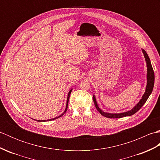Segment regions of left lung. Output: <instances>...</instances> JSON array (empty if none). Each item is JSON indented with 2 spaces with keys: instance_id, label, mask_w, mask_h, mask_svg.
Wrapping results in <instances>:
<instances>
[{
  "instance_id": "8db88e82",
  "label": "left lung",
  "mask_w": 160,
  "mask_h": 160,
  "mask_svg": "<svg viewBox=\"0 0 160 160\" xmlns=\"http://www.w3.org/2000/svg\"><path fill=\"white\" fill-rule=\"evenodd\" d=\"M142 52L144 54V57L145 58V61H146V63H147V86H146V89H145V92L143 94V96H142L140 100L138 102V104L135 105L133 108H131V110L126 112H122V113H107V112H104L99 107V106H98V102L96 101V96L93 95V99L95 106H96L97 110L99 111V113L101 115H102L103 116L108 118H121L126 116H131V115L135 114L136 112H138L140 109L141 107L143 106L144 103L147 102L148 97L150 96V95L151 94L154 87V82H155L154 71H153V69H152L151 60H150V58H149L147 53L145 52V50L142 49Z\"/></svg>"
}]
</instances>
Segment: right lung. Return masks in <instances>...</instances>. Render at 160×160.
Listing matches in <instances>:
<instances>
[{
  "instance_id": "right-lung-1",
  "label": "right lung",
  "mask_w": 160,
  "mask_h": 160,
  "mask_svg": "<svg viewBox=\"0 0 160 160\" xmlns=\"http://www.w3.org/2000/svg\"><path fill=\"white\" fill-rule=\"evenodd\" d=\"M71 91H72V89H71L69 91V93H68V96H67V104H66V107H65V109H64V112L63 113L61 114V115H58V117H56V118H52V119H49V120H36V121H38V122H47V121H52V120H56V119H57V118H60V117H61V116H62V115L66 113V111H67V107H68V102H69V96H70V94H71Z\"/></svg>"
}]
</instances>
